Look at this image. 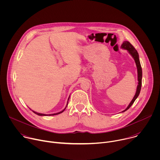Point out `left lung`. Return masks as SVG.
Masks as SVG:
<instances>
[{"mask_svg": "<svg viewBox=\"0 0 160 160\" xmlns=\"http://www.w3.org/2000/svg\"><path fill=\"white\" fill-rule=\"evenodd\" d=\"M122 48L126 49L128 51V52L131 54V56L133 57V58L135 60L136 66H137V68H138V87H137V90H136V93L133 98V99L132 100V101L130 102V103L129 104V105L128 106V107L122 112H125V111H127L128 109H129L130 108V106L133 104V103L134 102V101H135V99L138 98V97L139 96L140 92H141V86H142V68H141V65L140 63V61H139V54L138 52V51H136V49L134 48V47L133 45L128 41H125L122 45Z\"/></svg>", "mask_w": 160, "mask_h": 160, "instance_id": "obj_1", "label": "left lung"}]
</instances>
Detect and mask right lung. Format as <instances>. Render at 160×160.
Segmentation results:
<instances>
[{"label":"right lung","instance_id":"1","mask_svg":"<svg viewBox=\"0 0 160 160\" xmlns=\"http://www.w3.org/2000/svg\"><path fill=\"white\" fill-rule=\"evenodd\" d=\"M68 100H69V99H68ZM68 102H67V105H68ZM67 105H66V106H67ZM66 108L62 110V111H60V112H57V113H54V114H50V115H45V114H42V113H38V112H35V111H33V112H34V113H35V114H37V115H39V116H51V115H58V114H60V113H61V112H62L64 111V109H66Z\"/></svg>","mask_w":160,"mask_h":160}]
</instances>
